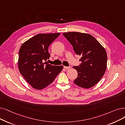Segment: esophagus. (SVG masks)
Wrapping results in <instances>:
<instances>
[{"instance_id": "obj_1", "label": "esophagus", "mask_w": 125, "mask_h": 125, "mask_svg": "<svg viewBox=\"0 0 125 125\" xmlns=\"http://www.w3.org/2000/svg\"><path fill=\"white\" fill-rule=\"evenodd\" d=\"M64 68L65 69H69L71 67H70V66H68V67H67V66H64Z\"/></svg>"}]
</instances>
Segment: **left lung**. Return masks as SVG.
<instances>
[{
  "instance_id": "8db88e82",
  "label": "left lung",
  "mask_w": 125,
  "mask_h": 125,
  "mask_svg": "<svg viewBox=\"0 0 125 125\" xmlns=\"http://www.w3.org/2000/svg\"><path fill=\"white\" fill-rule=\"evenodd\" d=\"M63 35L72 45L75 53L81 56L80 60L82 63L73 67L78 72L74 84L84 88L93 87L106 71L107 55L105 49L90 34L70 31Z\"/></svg>"
}]
</instances>
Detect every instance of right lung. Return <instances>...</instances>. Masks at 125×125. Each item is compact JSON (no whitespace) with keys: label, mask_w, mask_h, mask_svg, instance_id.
<instances>
[{"label":"right lung","mask_w":125,"mask_h":125,"mask_svg":"<svg viewBox=\"0 0 125 125\" xmlns=\"http://www.w3.org/2000/svg\"><path fill=\"white\" fill-rule=\"evenodd\" d=\"M60 33L40 34L24 42L19 51L18 68L32 87L41 90L52 83L63 68L61 66L47 64L50 55L48 52L51 43Z\"/></svg>","instance_id":"obj_1"}]
</instances>
